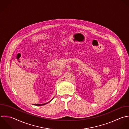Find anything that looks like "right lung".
<instances>
[{
    "instance_id": "obj_1",
    "label": "right lung",
    "mask_w": 129,
    "mask_h": 129,
    "mask_svg": "<svg viewBox=\"0 0 129 129\" xmlns=\"http://www.w3.org/2000/svg\"><path fill=\"white\" fill-rule=\"evenodd\" d=\"M51 100H50V101H49L48 102H50ZM48 102H47V103H48ZM47 103H44V104H34V105H38V106H41V105H44V104H47Z\"/></svg>"
}]
</instances>
